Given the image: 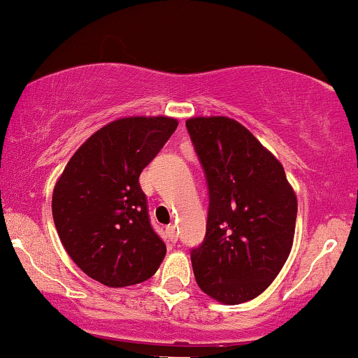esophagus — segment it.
<instances>
[{
    "label": "esophagus",
    "instance_id": "34e87169",
    "mask_svg": "<svg viewBox=\"0 0 358 358\" xmlns=\"http://www.w3.org/2000/svg\"><path fill=\"white\" fill-rule=\"evenodd\" d=\"M166 233H167L169 240H171L172 243L178 242V230H176L174 224H171V227H167V228H166Z\"/></svg>",
    "mask_w": 358,
    "mask_h": 358
}]
</instances>
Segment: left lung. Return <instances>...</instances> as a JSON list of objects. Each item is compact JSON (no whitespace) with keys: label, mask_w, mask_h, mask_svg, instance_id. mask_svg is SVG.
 Here are the masks:
<instances>
[{"label":"left lung","mask_w":358,"mask_h":358,"mask_svg":"<svg viewBox=\"0 0 358 358\" xmlns=\"http://www.w3.org/2000/svg\"><path fill=\"white\" fill-rule=\"evenodd\" d=\"M210 187L206 236L192 248L201 291L223 304L257 298L286 264L298 198L282 164L228 116L186 122Z\"/></svg>","instance_id":"1"}]
</instances>
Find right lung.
<instances>
[{"instance_id": "right-lung-1", "label": "right lung", "mask_w": 358, "mask_h": 358, "mask_svg": "<svg viewBox=\"0 0 358 358\" xmlns=\"http://www.w3.org/2000/svg\"><path fill=\"white\" fill-rule=\"evenodd\" d=\"M178 125L171 116L115 120L76 150L55 182L52 215L60 242L104 286L143 282L166 257L138 178Z\"/></svg>"}]
</instances>
